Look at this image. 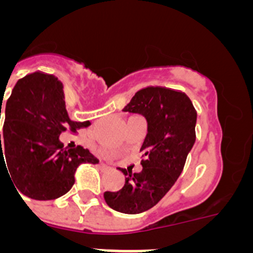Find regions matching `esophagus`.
I'll return each instance as SVG.
<instances>
[{
    "mask_svg": "<svg viewBox=\"0 0 253 253\" xmlns=\"http://www.w3.org/2000/svg\"><path fill=\"white\" fill-rule=\"evenodd\" d=\"M100 169H110L111 167L107 166V165H105V163H100Z\"/></svg>",
    "mask_w": 253,
    "mask_h": 253,
    "instance_id": "obj_1",
    "label": "esophagus"
}]
</instances>
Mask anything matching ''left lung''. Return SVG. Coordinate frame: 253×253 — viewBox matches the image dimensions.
I'll return each mask as SVG.
<instances>
[{
    "instance_id": "left-lung-1",
    "label": "left lung",
    "mask_w": 253,
    "mask_h": 253,
    "mask_svg": "<svg viewBox=\"0 0 253 253\" xmlns=\"http://www.w3.org/2000/svg\"><path fill=\"white\" fill-rule=\"evenodd\" d=\"M123 111L147 119L148 133L140 148L142 169H119L125 176L124 186L119 191H105L104 199L116 211L139 214L157 204L181 175L195 143L196 111L184 92L166 87L142 88Z\"/></svg>"
}]
</instances>
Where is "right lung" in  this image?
<instances>
[{
  "mask_svg": "<svg viewBox=\"0 0 253 253\" xmlns=\"http://www.w3.org/2000/svg\"><path fill=\"white\" fill-rule=\"evenodd\" d=\"M3 115L0 167L8 169L11 181L22 195L35 200L60 198L73 186L81 163H99L88 149H68L60 143L63 131L76 133L90 122L69 119L63 84L54 76L35 72L19 80Z\"/></svg>",
  "mask_w": 253,
  "mask_h": 253,
  "instance_id": "right-lung-1",
  "label": "right lung"
}]
</instances>
